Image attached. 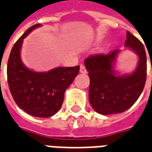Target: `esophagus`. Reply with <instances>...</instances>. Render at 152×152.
<instances>
[{"label":"esophagus","instance_id":"esophagus-1","mask_svg":"<svg viewBox=\"0 0 152 152\" xmlns=\"http://www.w3.org/2000/svg\"><path fill=\"white\" fill-rule=\"evenodd\" d=\"M80 72L81 73H83V74L87 73V69L84 64H81L80 65Z\"/></svg>","mask_w":152,"mask_h":152}]
</instances>
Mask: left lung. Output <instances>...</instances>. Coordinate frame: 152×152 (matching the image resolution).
Instances as JSON below:
<instances>
[{
  "label": "left lung",
  "instance_id": "left-lung-1",
  "mask_svg": "<svg viewBox=\"0 0 152 152\" xmlns=\"http://www.w3.org/2000/svg\"><path fill=\"white\" fill-rule=\"evenodd\" d=\"M124 45L139 56L137 68L130 75L119 76L113 68L115 60L120 52L119 49L106 55H91L84 61L90 78L89 102L99 114L121 113L129 109L140 97L145 85L147 56L143 45L127 31Z\"/></svg>",
  "mask_w": 152,
  "mask_h": 152
}]
</instances>
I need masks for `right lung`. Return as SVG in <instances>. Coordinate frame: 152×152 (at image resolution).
<instances>
[{
  "label": "right lung",
  "mask_w": 152,
  "mask_h": 152,
  "mask_svg": "<svg viewBox=\"0 0 152 152\" xmlns=\"http://www.w3.org/2000/svg\"><path fill=\"white\" fill-rule=\"evenodd\" d=\"M40 24L32 25L12 48L7 77L12 96L22 110L32 116L50 117L61 109L66 89L80 71V66L58 67L47 72H36L25 67L20 59L24 38Z\"/></svg>",
  "instance_id": "obj_1"
}]
</instances>
